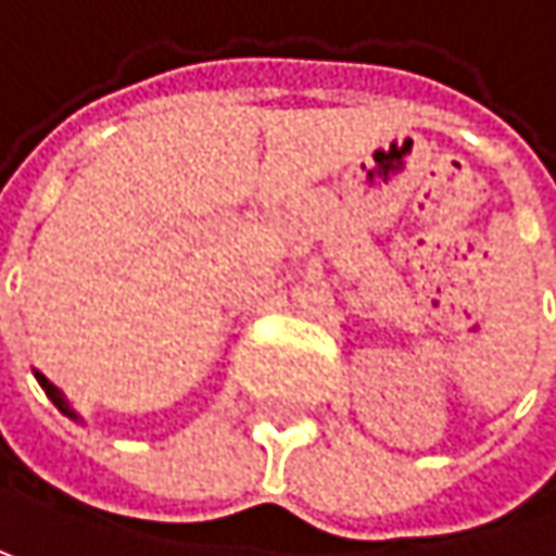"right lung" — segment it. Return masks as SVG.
Wrapping results in <instances>:
<instances>
[{"label": "right lung", "instance_id": "right-lung-1", "mask_svg": "<svg viewBox=\"0 0 556 556\" xmlns=\"http://www.w3.org/2000/svg\"><path fill=\"white\" fill-rule=\"evenodd\" d=\"M34 377H37V382H40V386H43V392H47V395H50V402H53V405H56V408H60L62 415L65 417H72V420H81V417L75 415V412H72V405H68V399H65V395H62L60 389H56V386H53V382H50V379L43 377V374H34Z\"/></svg>", "mask_w": 556, "mask_h": 556}]
</instances>
